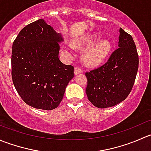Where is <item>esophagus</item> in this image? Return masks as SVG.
<instances>
[{"mask_svg":"<svg viewBox=\"0 0 151 151\" xmlns=\"http://www.w3.org/2000/svg\"><path fill=\"white\" fill-rule=\"evenodd\" d=\"M81 73H83V69L79 68V67H75V68H74V74L77 75V74H81Z\"/></svg>","mask_w":151,"mask_h":151,"instance_id":"obj_1","label":"esophagus"}]
</instances>
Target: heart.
<instances>
[{"mask_svg": "<svg viewBox=\"0 0 151 151\" xmlns=\"http://www.w3.org/2000/svg\"><path fill=\"white\" fill-rule=\"evenodd\" d=\"M96 39L94 37H87L83 40H78L73 43L74 47L83 49L95 43ZM111 50V44L107 40H101L88 47L84 52L83 59L86 64L89 66H96L102 63L109 55Z\"/></svg>", "mask_w": 151, "mask_h": 151, "instance_id": "heart-1", "label": "heart"}]
</instances>
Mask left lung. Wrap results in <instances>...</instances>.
I'll list each match as a JSON object with an SVG mask.
<instances>
[{"mask_svg":"<svg viewBox=\"0 0 151 151\" xmlns=\"http://www.w3.org/2000/svg\"><path fill=\"white\" fill-rule=\"evenodd\" d=\"M138 66L139 56L133 38L121 28L118 48L104 65L85 73L88 100L98 108L121 103L133 88Z\"/></svg>","mask_w":151,"mask_h":151,"instance_id":"left-lung-1","label":"left lung"}]
</instances>
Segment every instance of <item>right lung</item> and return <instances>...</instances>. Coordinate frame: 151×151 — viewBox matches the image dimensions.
Listing matches in <instances>:
<instances>
[{
	"label": "right lung",
	"mask_w": 151,
	"mask_h": 151,
	"mask_svg": "<svg viewBox=\"0 0 151 151\" xmlns=\"http://www.w3.org/2000/svg\"><path fill=\"white\" fill-rule=\"evenodd\" d=\"M61 42V35L43 19L26 25L14 41L12 81L22 99L32 107H58L74 77V67L58 58Z\"/></svg>",
	"instance_id": "1"
}]
</instances>
